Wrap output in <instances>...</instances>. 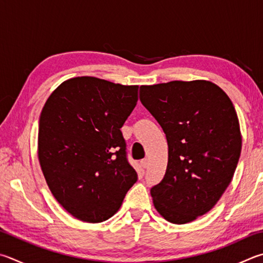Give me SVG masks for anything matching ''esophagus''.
Wrapping results in <instances>:
<instances>
[{
	"mask_svg": "<svg viewBox=\"0 0 263 263\" xmlns=\"http://www.w3.org/2000/svg\"><path fill=\"white\" fill-rule=\"evenodd\" d=\"M140 164H141V166H142V168H144V169H146V168H147V166H148V160H147V159H144V160H141V161H140Z\"/></svg>",
	"mask_w": 263,
	"mask_h": 263,
	"instance_id": "1",
	"label": "esophagus"
}]
</instances>
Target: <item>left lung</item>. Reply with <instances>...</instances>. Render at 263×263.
<instances>
[{"label": "left lung", "mask_w": 263, "mask_h": 263, "mask_svg": "<svg viewBox=\"0 0 263 263\" xmlns=\"http://www.w3.org/2000/svg\"><path fill=\"white\" fill-rule=\"evenodd\" d=\"M140 101L168 141L165 175L151 190L154 207L170 223L192 222L217 203L235 174L241 152L236 109L209 80L142 85Z\"/></svg>", "instance_id": "obj_1"}]
</instances>
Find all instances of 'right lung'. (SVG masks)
<instances>
[{"label": "right lung", "instance_id": "add662e5", "mask_svg": "<svg viewBox=\"0 0 263 263\" xmlns=\"http://www.w3.org/2000/svg\"><path fill=\"white\" fill-rule=\"evenodd\" d=\"M138 85L97 77L62 83L42 108L37 157L59 203L87 223L110 218L137 181L121 127L138 101Z\"/></svg>", "mask_w": 263, "mask_h": 263}]
</instances>
